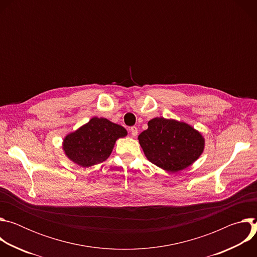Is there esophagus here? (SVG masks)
<instances>
[{
  "label": "esophagus",
  "instance_id": "esophagus-1",
  "mask_svg": "<svg viewBox=\"0 0 257 257\" xmlns=\"http://www.w3.org/2000/svg\"><path fill=\"white\" fill-rule=\"evenodd\" d=\"M130 132H131L132 137H136L137 134H138V129H137V127H135V126L131 127V128H130Z\"/></svg>",
  "mask_w": 257,
  "mask_h": 257
}]
</instances>
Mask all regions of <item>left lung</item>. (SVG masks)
<instances>
[{
    "label": "left lung",
    "mask_w": 257,
    "mask_h": 257,
    "mask_svg": "<svg viewBox=\"0 0 257 257\" xmlns=\"http://www.w3.org/2000/svg\"><path fill=\"white\" fill-rule=\"evenodd\" d=\"M148 125L138 136L139 144L146 159L169 173L187 169L204 151L203 135L185 122L157 117Z\"/></svg>",
    "instance_id": "obj_1"
}]
</instances>
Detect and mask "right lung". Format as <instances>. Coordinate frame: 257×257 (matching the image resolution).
<instances>
[{"label":"right lung","instance_id":"right-lung-1","mask_svg":"<svg viewBox=\"0 0 257 257\" xmlns=\"http://www.w3.org/2000/svg\"><path fill=\"white\" fill-rule=\"evenodd\" d=\"M127 134V130L119 124L105 118L92 117L64 137L62 149L71 162L88 168L105 161L111 156L116 141Z\"/></svg>","mask_w":257,"mask_h":257}]
</instances>
